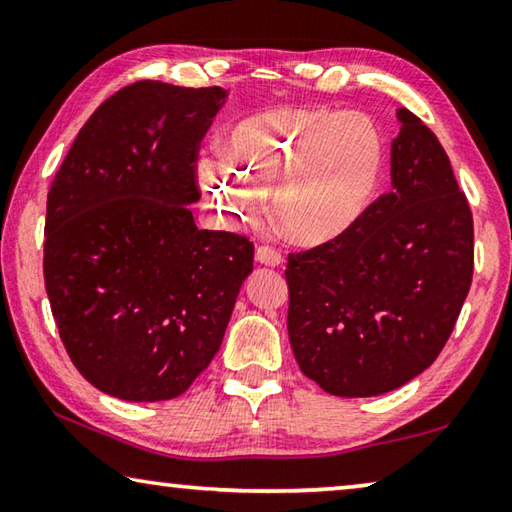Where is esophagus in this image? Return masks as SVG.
Returning <instances> with one entry per match:
<instances>
[{
  "label": "esophagus",
  "instance_id": "1",
  "mask_svg": "<svg viewBox=\"0 0 512 512\" xmlns=\"http://www.w3.org/2000/svg\"><path fill=\"white\" fill-rule=\"evenodd\" d=\"M255 259L264 266H280L282 264V253L273 246H259L255 250Z\"/></svg>",
  "mask_w": 512,
  "mask_h": 512
}]
</instances>
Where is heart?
I'll return each instance as SVG.
<instances>
[{"label":"heart","mask_w":512,"mask_h":512,"mask_svg":"<svg viewBox=\"0 0 512 512\" xmlns=\"http://www.w3.org/2000/svg\"><path fill=\"white\" fill-rule=\"evenodd\" d=\"M223 162L203 160L201 178L232 214H257L262 194L284 237L323 246L357 228L375 201L386 149L366 117L329 108L282 106L230 133Z\"/></svg>","instance_id":"1"}]
</instances>
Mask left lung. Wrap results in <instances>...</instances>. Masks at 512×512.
<instances>
[{"label":"left lung","mask_w":512,"mask_h":512,"mask_svg":"<svg viewBox=\"0 0 512 512\" xmlns=\"http://www.w3.org/2000/svg\"><path fill=\"white\" fill-rule=\"evenodd\" d=\"M393 189L348 235L291 253L289 341L300 370L339 397H372L429 368L474 271V225L438 137L400 108Z\"/></svg>","instance_id":"8db88e82"}]
</instances>
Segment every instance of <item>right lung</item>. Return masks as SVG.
<instances>
[{
	"mask_svg": "<svg viewBox=\"0 0 512 512\" xmlns=\"http://www.w3.org/2000/svg\"><path fill=\"white\" fill-rule=\"evenodd\" d=\"M225 92L137 81L85 121L47 194L45 287L81 375L128 402L183 395L219 352L253 241L198 230V149Z\"/></svg>",
	"mask_w": 512,
	"mask_h": 512,
	"instance_id": "obj_1",
	"label": "right lung"
}]
</instances>
